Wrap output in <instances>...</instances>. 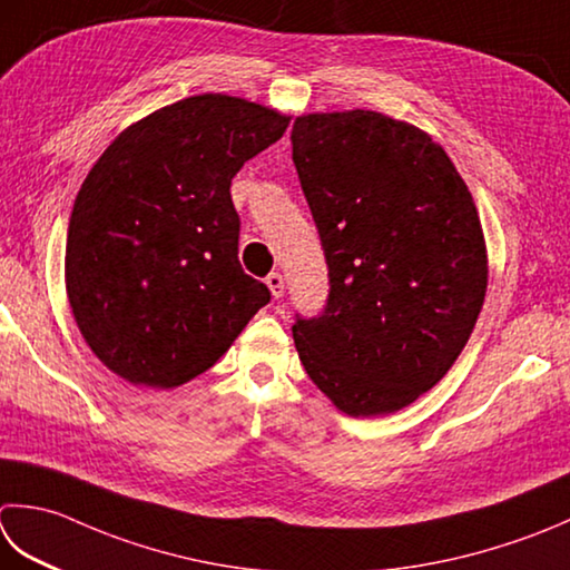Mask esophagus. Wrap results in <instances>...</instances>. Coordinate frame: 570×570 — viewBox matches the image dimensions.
Listing matches in <instances>:
<instances>
[{"label": "esophagus", "mask_w": 570, "mask_h": 570, "mask_svg": "<svg viewBox=\"0 0 570 570\" xmlns=\"http://www.w3.org/2000/svg\"><path fill=\"white\" fill-rule=\"evenodd\" d=\"M266 286H269V292L274 298H282L284 296V276L278 272H272L266 276Z\"/></svg>", "instance_id": "obj_1"}]
</instances>
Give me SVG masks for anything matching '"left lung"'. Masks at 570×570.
<instances>
[{"instance_id": "1", "label": "left lung", "mask_w": 570, "mask_h": 570, "mask_svg": "<svg viewBox=\"0 0 570 570\" xmlns=\"http://www.w3.org/2000/svg\"><path fill=\"white\" fill-rule=\"evenodd\" d=\"M294 165L328 266L318 316L294 321L306 373L353 417L428 393L487 294L474 199L438 142L373 110L294 120Z\"/></svg>"}]
</instances>
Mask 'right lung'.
<instances>
[{"mask_svg": "<svg viewBox=\"0 0 570 570\" xmlns=\"http://www.w3.org/2000/svg\"><path fill=\"white\" fill-rule=\"evenodd\" d=\"M286 126L249 100L193 96L120 132L91 167L69 219L66 292L116 375L150 387L193 381L269 304L239 264L229 187Z\"/></svg>", "mask_w": 570, "mask_h": 570, "instance_id": "add662e5", "label": "right lung"}]
</instances>
